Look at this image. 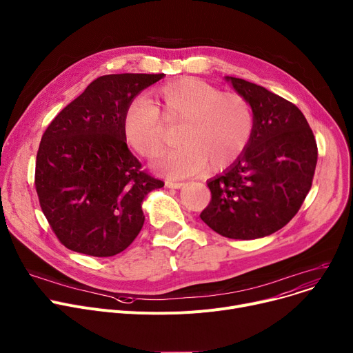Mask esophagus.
I'll list each match as a JSON object with an SVG mask.
<instances>
[{"label":"esophagus","mask_w":353,"mask_h":353,"mask_svg":"<svg viewBox=\"0 0 353 353\" xmlns=\"http://www.w3.org/2000/svg\"><path fill=\"white\" fill-rule=\"evenodd\" d=\"M166 185L169 187V189H180V187L184 185L183 181H173V180H168L166 181Z\"/></svg>","instance_id":"obj_1"}]
</instances>
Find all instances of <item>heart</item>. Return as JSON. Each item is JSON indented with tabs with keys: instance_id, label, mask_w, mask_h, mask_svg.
I'll list each match as a JSON object with an SVG mask.
<instances>
[{
	"instance_id": "b5f03b06",
	"label": "heart",
	"mask_w": 353,
	"mask_h": 353,
	"mask_svg": "<svg viewBox=\"0 0 353 353\" xmlns=\"http://www.w3.org/2000/svg\"><path fill=\"white\" fill-rule=\"evenodd\" d=\"M168 122H181L180 145L163 157L157 168L170 177H187L207 166L219 172L236 163L247 150L254 133V112L237 92H221L196 78H181L153 90V102L134 98L126 109L123 129L128 143L148 159L168 148Z\"/></svg>"
}]
</instances>
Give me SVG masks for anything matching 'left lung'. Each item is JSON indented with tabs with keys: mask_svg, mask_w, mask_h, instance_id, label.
<instances>
[{
	"mask_svg": "<svg viewBox=\"0 0 353 353\" xmlns=\"http://www.w3.org/2000/svg\"><path fill=\"white\" fill-rule=\"evenodd\" d=\"M254 112V133L243 156L207 185L201 220L220 236L261 239L287 225L311 190L318 160L315 136L287 99L248 81L225 77Z\"/></svg>",
	"mask_w": 353,
	"mask_h": 353,
	"instance_id": "1",
	"label": "left lung"
}]
</instances>
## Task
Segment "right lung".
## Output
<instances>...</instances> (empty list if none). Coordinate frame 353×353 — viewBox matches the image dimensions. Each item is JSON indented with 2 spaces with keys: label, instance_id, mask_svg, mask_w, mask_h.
<instances>
[{
  "label": "right lung",
  "instance_id": "obj_1",
  "mask_svg": "<svg viewBox=\"0 0 353 353\" xmlns=\"http://www.w3.org/2000/svg\"><path fill=\"white\" fill-rule=\"evenodd\" d=\"M163 77H99L43 132L35 189L43 216L66 248L112 256L142 230V203L164 183L142 170L129 150L123 119L130 102Z\"/></svg>",
  "mask_w": 353,
  "mask_h": 353
}]
</instances>
